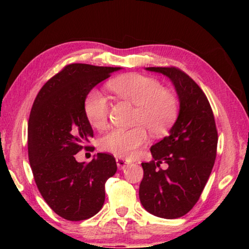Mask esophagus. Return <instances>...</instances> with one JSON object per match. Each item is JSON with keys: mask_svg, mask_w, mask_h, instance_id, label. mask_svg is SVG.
<instances>
[{"mask_svg": "<svg viewBox=\"0 0 249 249\" xmlns=\"http://www.w3.org/2000/svg\"><path fill=\"white\" fill-rule=\"evenodd\" d=\"M129 163H130V161L127 159H124V158H121V157L116 158V165H117V167H119V169H121V170L124 169V168L126 166H128Z\"/></svg>", "mask_w": 249, "mask_h": 249, "instance_id": "esophagus-1", "label": "esophagus"}]
</instances>
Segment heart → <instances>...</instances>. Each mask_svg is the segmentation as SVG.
<instances>
[{
  "mask_svg": "<svg viewBox=\"0 0 249 249\" xmlns=\"http://www.w3.org/2000/svg\"><path fill=\"white\" fill-rule=\"evenodd\" d=\"M111 91L120 99L136 105L134 124L130 129L115 128L100 140L101 149L121 158H132L140 147L148 141V132L160 136L176 120L178 102L175 95L162 89L157 80L140 73H129L112 80ZM109 104L101 92L93 90L84 102L87 120L94 128L102 129L107 124Z\"/></svg>",
  "mask_w": 249,
  "mask_h": 249,
  "instance_id": "heart-1",
  "label": "heart"
}]
</instances>
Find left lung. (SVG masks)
Listing matches in <instances>:
<instances>
[{"mask_svg": "<svg viewBox=\"0 0 249 249\" xmlns=\"http://www.w3.org/2000/svg\"><path fill=\"white\" fill-rule=\"evenodd\" d=\"M174 84L179 114L168 136L151 146L153 160L142 162L144 178L140 200L155 216L178 218L199 200L216 157L217 130L211 105L203 91L183 71L175 67H149ZM167 163V169L160 168Z\"/></svg>", "mask_w": 249, "mask_h": 249, "instance_id": "1", "label": "left lung"}]
</instances>
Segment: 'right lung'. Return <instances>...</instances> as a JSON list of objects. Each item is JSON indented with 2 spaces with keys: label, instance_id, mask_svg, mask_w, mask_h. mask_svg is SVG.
<instances>
[{
  "label": "right lung",
  "instance_id": "1",
  "mask_svg": "<svg viewBox=\"0 0 249 249\" xmlns=\"http://www.w3.org/2000/svg\"><path fill=\"white\" fill-rule=\"evenodd\" d=\"M120 67L86 64L66 66L45 83L34 101L28 120V158L44 200L59 216L82 221L95 215L105 200V182L117 170L112 155L99 153L89 163L74 155L93 130L84 102L93 88Z\"/></svg>",
  "mask_w": 249,
  "mask_h": 249
}]
</instances>
